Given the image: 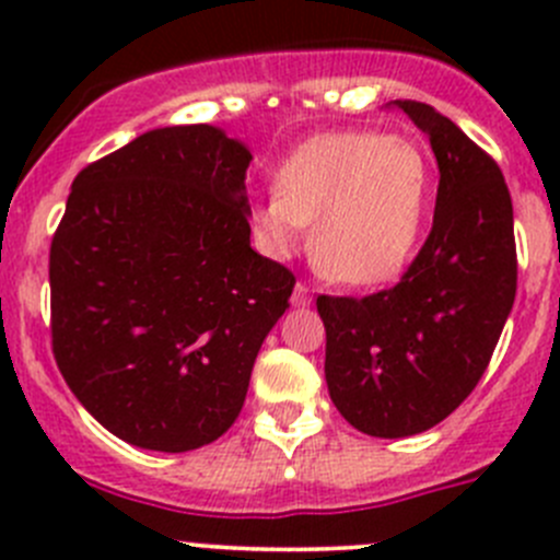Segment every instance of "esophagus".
I'll return each mask as SVG.
<instances>
[{
  "mask_svg": "<svg viewBox=\"0 0 560 560\" xmlns=\"http://www.w3.org/2000/svg\"><path fill=\"white\" fill-rule=\"evenodd\" d=\"M312 303V287L306 284H295V290H292V306H308Z\"/></svg>",
  "mask_w": 560,
  "mask_h": 560,
  "instance_id": "esophagus-1",
  "label": "esophagus"
}]
</instances>
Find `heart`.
<instances>
[{
	"instance_id": "1",
	"label": "heart",
	"mask_w": 560,
	"mask_h": 560,
	"mask_svg": "<svg viewBox=\"0 0 560 560\" xmlns=\"http://www.w3.org/2000/svg\"><path fill=\"white\" fill-rule=\"evenodd\" d=\"M431 167L420 145L382 132H327L298 145L276 171V191L248 208L270 257L301 252L314 224L316 265L341 284L395 279L425 222Z\"/></svg>"
}]
</instances>
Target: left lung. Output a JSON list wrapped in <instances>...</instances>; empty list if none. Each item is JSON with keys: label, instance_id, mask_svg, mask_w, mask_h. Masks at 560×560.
Returning a JSON list of instances; mask_svg holds the SVG:
<instances>
[{"label": "left lung", "instance_id": "8db88e82", "mask_svg": "<svg viewBox=\"0 0 560 560\" xmlns=\"http://www.w3.org/2000/svg\"><path fill=\"white\" fill-rule=\"evenodd\" d=\"M395 107L436 154L431 235L393 290L316 298L332 404L349 425L380 439L428 431L468 398L517 290L515 219L499 165L431 105Z\"/></svg>", "mask_w": 560, "mask_h": 560}]
</instances>
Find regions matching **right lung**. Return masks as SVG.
I'll list each match as a JSON object with an SVG mask.
<instances>
[{
	"label": "right lung",
	"instance_id": "right-lung-1",
	"mask_svg": "<svg viewBox=\"0 0 560 560\" xmlns=\"http://www.w3.org/2000/svg\"><path fill=\"white\" fill-rule=\"evenodd\" d=\"M252 151L211 124L160 127L83 167L50 244L61 376L113 436L217 442L295 276L252 248Z\"/></svg>",
	"mask_w": 560,
	"mask_h": 560
}]
</instances>
